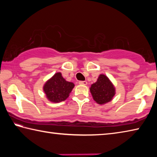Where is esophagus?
<instances>
[{
    "label": "esophagus",
    "instance_id": "esophagus-1",
    "mask_svg": "<svg viewBox=\"0 0 157 157\" xmlns=\"http://www.w3.org/2000/svg\"><path fill=\"white\" fill-rule=\"evenodd\" d=\"M79 84H82V85H86L87 84V82L86 81H79Z\"/></svg>",
    "mask_w": 157,
    "mask_h": 157
}]
</instances>
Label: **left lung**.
<instances>
[{
  "instance_id": "left-lung-1",
  "label": "left lung",
  "mask_w": 157,
  "mask_h": 157,
  "mask_svg": "<svg viewBox=\"0 0 157 157\" xmlns=\"http://www.w3.org/2000/svg\"><path fill=\"white\" fill-rule=\"evenodd\" d=\"M90 91L94 100L99 105H104L110 102L116 94L113 84L103 74L99 75L96 82L91 84Z\"/></svg>"
}]
</instances>
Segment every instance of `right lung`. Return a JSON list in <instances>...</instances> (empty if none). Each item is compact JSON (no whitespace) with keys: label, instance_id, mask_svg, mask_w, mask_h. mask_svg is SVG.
<instances>
[{"label":"right lung","instance_id":"1","mask_svg":"<svg viewBox=\"0 0 157 157\" xmlns=\"http://www.w3.org/2000/svg\"><path fill=\"white\" fill-rule=\"evenodd\" d=\"M75 86L73 82L66 81L61 73H57L44 86V91L48 100L52 102L64 101Z\"/></svg>","mask_w":157,"mask_h":157}]
</instances>
